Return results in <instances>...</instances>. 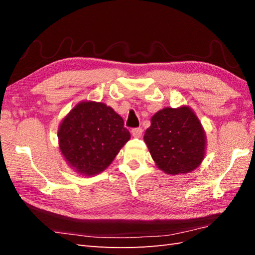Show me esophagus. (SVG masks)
Listing matches in <instances>:
<instances>
[{
  "mask_svg": "<svg viewBox=\"0 0 255 255\" xmlns=\"http://www.w3.org/2000/svg\"><path fill=\"white\" fill-rule=\"evenodd\" d=\"M131 134L134 138H140L142 136V129L141 128H134L131 130Z\"/></svg>",
  "mask_w": 255,
  "mask_h": 255,
  "instance_id": "obj_1",
  "label": "esophagus"
}]
</instances>
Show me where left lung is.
<instances>
[{
    "label": "left lung",
    "instance_id": "8db88e82",
    "mask_svg": "<svg viewBox=\"0 0 255 255\" xmlns=\"http://www.w3.org/2000/svg\"><path fill=\"white\" fill-rule=\"evenodd\" d=\"M143 140L155 165L165 174L194 171L202 163L207 138L202 123L189 106L164 107L151 117Z\"/></svg>",
    "mask_w": 255,
    "mask_h": 255
}]
</instances>
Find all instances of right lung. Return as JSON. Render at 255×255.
Here are the masks:
<instances>
[{
  "mask_svg": "<svg viewBox=\"0 0 255 255\" xmlns=\"http://www.w3.org/2000/svg\"><path fill=\"white\" fill-rule=\"evenodd\" d=\"M130 139L123 118L102 102L81 101L58 128L59 149L69 166L83 176L107 169Z\"/></svg>",
  "mask_w": 255,
  "mask_h": 255,
  "instance_id": "1",
  "label": "right lung"
}]
</instances>
